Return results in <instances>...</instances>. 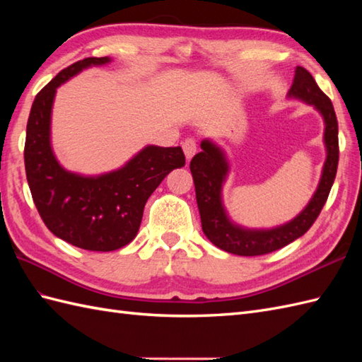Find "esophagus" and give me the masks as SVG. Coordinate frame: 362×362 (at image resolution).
Masks as SVG:
<instances>
[{
  "instance_id": "1",
  "label": "esophagus",
  "mask_w": 362,
  "mask_h": 362,
  "mask_svg": "<svg viewBox=\"0 0 362 362\" xmlns=\"http://www.w3.org/2000/svg\"><path fill=\"white\" fill-rule=\"evenodd\" d=\"M182 148H183V152H185L187 160L189 161L191 158H193V156L197 151L196 140H194V138H185V140H183V143H182Z\"/></svg>"
}]
</instances>
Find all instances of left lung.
Instances as JSON below:
<instances>
[{
    "instance_id": "obj_1",
    "label": "left lung",
    "mask_w": 362,
    "mask_h": 362,
    "mask_svg": "<svg viewBox=\"0 0 362 362\" xmlns=\"http://www.w3.org/2000/svg\"><path fill=\"white\" fill-rule=\"evenodd\" d=\"M288 95L313 104L325 121L324 141L327 146V160L324 171H322L317 191L314 193L310 204L306 205V209L297 218L288 222V224L271 230H247L235 226L227 218L221 199L222 183H224L228 173V163L224 152L216 144L204 140L201 143L202 152L196 153L189 163L204 233L216 247L233 253V255H264V253L275 252L296 241L297 238L308 232L314 221L317 219L327 202L329 189L333 187L337 161H339L337 119L333 104L324 91L319 88L310 71H306L303 66L296 68L294 82H292Z\"/></svg>"
}]
</instances>
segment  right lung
<instances>
[{"label":"right lung","instance_id":"1","mask_svg":"<svg viewBox=\"0 0 362 362\" xmlns=\"http://www.w3.org/2000/svg\"><path fill=\"white\" fill-rule=\"evenodd\" d=\"M109 57H87L60 71L35 96L30 107L25 168L30 194L45 226L76 247L110 252L134 240L144 205L161 180L175 168L185 166L180 146H146L118 171L98 177L74 174L59 165L51 149V109L60 83Z\"/></svg>","mask_w":362,"mask_h":362}]
</instances>
